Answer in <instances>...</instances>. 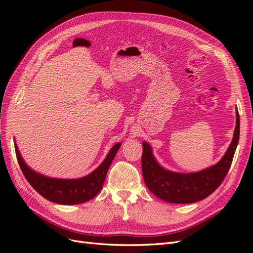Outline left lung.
I'll return each instance as SVG.
<instances>
[{"label": "left lung", "mask_w": 253, "mask_h": 253, "mask_svg": "<svg viewBox=\"0 0 253 253\" xmlns=\"http://www.w3.org/2000/svg\"><path fill=\"white\" fill-rule=\"evenodd\" d=\"M236 124L232 141L219 162L207 169L193 173H178L160 166L153 155L151 144L143 141L142 175L145 185L160 200L172 204H191L205 200L224 180L230 169L240 139V115L236 109Z\"/></svg>", "instance_id": "left-lung-1"}]
</instances>
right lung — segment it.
Segmentation results:
<instances>
[{
	"instance_id": "right-lung-1",
	"label": "right lung",
	"mask_w": 253,
	"mask_h": 253,
	"mask_svg": "<svg viewBox=\"0 0 253 253\" xmlns=\"http://www.w3.org/2000/svg\"><path fill=\"white\" fill-rule=\"evenodd\" d=\"M120 147L121 142L114 144L101 165L88 175L81 178L63 179L48 177L33 170L22 158L17 143L14 141L18 163L27 181L44 198L59 205H78L85 203L100 192L106 173Z\"/></svg>"
}]
</instances>
